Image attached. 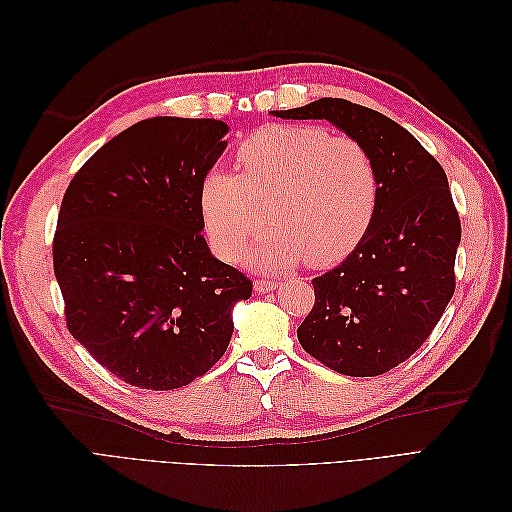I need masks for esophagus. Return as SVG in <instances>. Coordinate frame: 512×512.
I'll list each match as a JSON object with an SVG mask.
<instances>
[{"mask_svg": "<svg viewBox=\"0 0 512 512\" xmlns=\"http://www.w3.org/2000/svg\"><path fill=\"white\" fill-rule=\"evenodd\" d=\"M275 288V280H254V290L258 294H265L271 292Z\"/></svg>", "mask_w": 512, "mask_h": 512, "instance_id": "esophagus-1", "label": "esophagus"}]
</instances>
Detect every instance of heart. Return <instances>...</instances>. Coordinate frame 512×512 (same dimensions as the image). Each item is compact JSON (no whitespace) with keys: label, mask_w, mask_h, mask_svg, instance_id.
<instances>
[{"label":"heart","mask_w":512,"mask_h":512,"mask_svg":"<svg viewBox=\"0 0 512 512\" xmlns=\"http://www.w3.org/2000/svg\"><path fill=\"white\" fill-rule=\"evenodd\" d=\"M235 162L237 175L211 170L198 192L207 239L226 262L241 258L269 218L275 228L260 241L256 265L275 269L307 258L312 267H331L374 222L376 166L352 136L273 123L239 143Z\"/></svg>","instance_id":"1"}]
</instances>
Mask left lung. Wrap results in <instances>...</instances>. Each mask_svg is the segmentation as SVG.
<instances>
[{"mask_svg":"<svg viewBox=\"0 0 512 512\" xmlns=\"http://www.w3.org/2000/svg\"><path fill=\"white\" fill-rule=\"evenodd\" d=\"M273 115L327 119L374 160V222L342 265L312 280L316 301L297 337L337 374H386L425 344L455 292L461 222L444 168L399 123L342 98Z\"/></svg>","mask_w":512,"mask_h":512,"instance_id":"left-lung-1","label":"left lung"}]
</instances>
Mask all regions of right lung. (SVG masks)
<instances>
[{
	"label": "right lung",
	"mask_w": 512,
	"mask_h": 512,
	"mask_svg": "<svg viewBox=\"0 0 512 512\" xmlns=\"http://www.w3.org/2000/svg\"><path fill=\"white\" fill-rule=\"evenodd\" d=\"M218 119L151 117L100 147L61 200L53 269L68 331L119 380L173 391L222 359L250 277L213 258L200 183L226 149Z\"/></svg>",
	"instance_id": "add662e5"
}]
</instances>
